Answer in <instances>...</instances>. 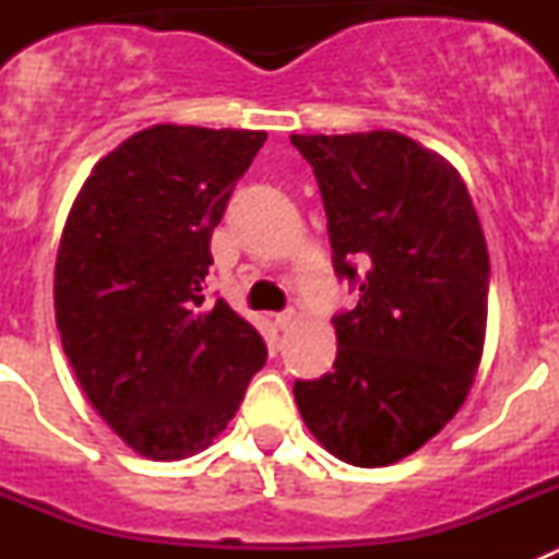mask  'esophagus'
Here are the masks:
<instances>
[{"label":"esophagus","mask_w":559,"mask_h":559,"mask_svg":"<svg viewBox=\"0 0 559 559\" xmlns=\"http://www.w3.org/2000/svg\"><path fill=\"white\" fill-rule=\"evenodd\" d=\"M274 322H276V328L280 330H288V328H294V322H296V310H283V313H276L274 316Z\"/></svg>","instance_id":"34e87169"}]
</instances>
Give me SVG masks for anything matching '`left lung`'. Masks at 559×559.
<instances>
[{
    "label": "left lung",
    "instance_id": "obj_1",
    "mask_svg": "<svg viewBox=\"0 0 559 559\" xmlns=\"http://www.w3.org/2000/svg\"><path fill=\"white\" fill-rule=\"evenodd\" d=\"M290 142L322 190L335 276L360 290L333 316V372L296 380V406L341 462H400L459 412L481 360L490 254L476 206L403 133Z\"/></svg>",
    "mask_w": 559,
    "mask_h": 559
}]
</instances>
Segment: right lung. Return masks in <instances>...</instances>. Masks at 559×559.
I'll use <instances>...</instances> for the list:
<instances>
[{
  "instance_id": "1",
  "label": "right lung",
  "mask_w": 559,
  "mask_h": 559,
  "mask_svg": "<svg viewBox=\"0 0 559 559\" xmlns=\"http://www.w3.org/2000/svg\"><path fill=\"white\" fill-rule=\"evenodd\" d=\"M265 131L153 126L111 151L61 235L56 322L92 406L142 456L204 451L235 417L265 341L204 305L212 229Z\"/></svg>"
}]
</instances>
